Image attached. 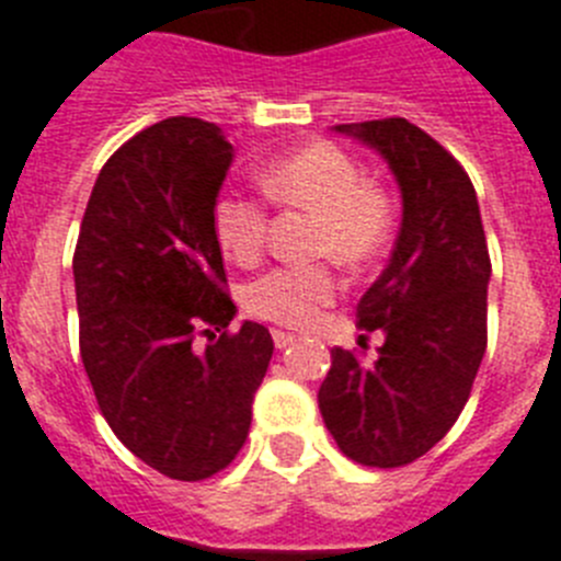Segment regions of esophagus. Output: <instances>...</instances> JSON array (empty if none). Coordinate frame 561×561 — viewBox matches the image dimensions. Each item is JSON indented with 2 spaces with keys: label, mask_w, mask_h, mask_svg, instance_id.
Returning <instances> with one entry per match:
<instances>
[{
  "label": "esophagus",
  "mask_w": 561,
  "mask_h": 561,
  "mask_svg": "<svg viewBox=\"0 0 561 561\" xmlns=\"http://www.w3.org/2000/svg\"><path fill=\"white\" fill-rule=\"evenodd\" d=\"M272 340H275V348L284 351V348H289L291 342H295V334H291V331L277 329V331H272Z\"/></svg>",
  "instance_id": "34e87169"
}]
</instances>
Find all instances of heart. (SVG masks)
Instances as JSON below:
<instances>
[{"label":"heart","mask_w":561,"mask_h":561,"mask_svg":"<svg viewBox=\"0 0 561 561\" xmlns=\"http://www.w3.org/2000/svg\"><path fill=\"white\" fill-rule=\"evenodd\" d=\"M257 185L284 210L311 213L309 252L362 270L388 250L396 230V202L385 185L365 180L359 162L334 142H309L261 168ZM213 238L238 266L261 261L270 216L261 202L221 193L210 210ZM340 280L329 257L314 264L275 266L244 289L250 314L277 325L304 329L323 306L334 304Z\"/></svg>","instance_id":"obj_1"}]
</instances>
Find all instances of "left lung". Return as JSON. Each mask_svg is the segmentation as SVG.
Wrapping results in <instances>:
<instances>
[{"label": "left lung", "mask_w": 561, "mask_h": 561, "mask_svg": "<svg viewBox=\"0 0 561 561\" xmlns=\"http://www.w3.org/2000/svg\"><path fill=\"white\" fill-rule=\"evenodd\" d=\"M393 168L404 216L393 255L362 300V331H385L376 359L331 351L320 413L336 447L376 469L408 466L453 430L485 354L492 261L472 180L404 117L336 126Z\"/></svg>", "instance_id": "obj_1"}]
</instances>
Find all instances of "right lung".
<instances>
[{"label": "right lung", "mask_w": 561, "mask_h": 561, "mask_svg": "<svg viewBox=\"0 0 561 561\" xmlns=\"http://www.w3.org/2000/svg\"><path fill=\"white\" fill-rule=\"evenodd\" d=\"M230 162L216 123L142 128L98 173L72 255L81 359L103 419L142 463L187 483L244 447L275 351L261 323L230 331L210 221Z\"/></svg>", "instance_id": "right-lung-1"}]
</instances>
